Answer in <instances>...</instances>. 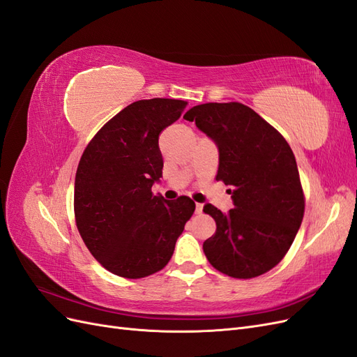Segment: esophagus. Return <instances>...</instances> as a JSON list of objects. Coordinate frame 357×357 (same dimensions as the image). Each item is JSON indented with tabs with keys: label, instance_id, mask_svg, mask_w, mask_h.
Returning <instances> with one entry per match:
<instances>
[{
	"label": "esophagus",
	"instance_id": "34e87169",
	"mask_svg": "<svg viewBox=\"0 0 357 357\" xmlns=\"http://www.w3.org/2000/svg\"><path fill=\"white\" fill-rule=\"evenodd\" d=\"M202 207H204V205L202 204H197V214H201L202 213Z\"/></svg>",
	"mask_w": 357,
	"mask_h": 357
}]
</instances>
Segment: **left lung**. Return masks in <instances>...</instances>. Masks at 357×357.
Segmentation results:
<instances>
[{
    "label": "left lung",
    "mask_w": 357,
    "mask_h": 357,
    "mask_svg": "<svg viewBox=\"0 0 357 357\" xmlns=\"http://www.w3.org/2000/svg\"><path fill=\"white\" fill-rule=\"evenodd\" d=\"M219 147L215 180L229 186L234 208L204 207L215 232L204 253L232 278L268 273L289 252L305 211L296 159L274 126L241 102H207L183 116Z\"/></svg>",
    "instance_id": "1"
}]
</instances>
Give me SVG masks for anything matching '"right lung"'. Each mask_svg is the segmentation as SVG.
<instances>
[{
  "label": "right lung",
  "mask_w": 357,
  "mask_h": 357,
  "mask_svg": "<svg viewBox=\"0 0 357 357\" xmlns=\"http://www.w3.org/2000/svg\"><path fill=\"white\" fill-rule=\"evenodd\" d=\"M185 107V101L169 98L129 104L95 134L80 158L75 225L92 256L119 277L160 271L195 211L189 197L165 201L152 192L164 167L159 134Z\"/></svg>",
  "instance_id": "obj_1"
}]
</instances>
